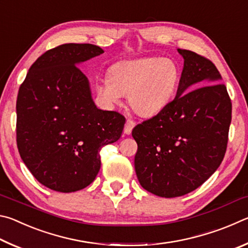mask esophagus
<instances>
[{"mask_svg":"<svg viewBox=\"0 0 248 248\" xmlns=\"http://www.w3.org/2000/svg\"><path fill=\"white\" fill-rule=\"evenodd\" d=\"M134 125H136V121L132 119H127V121H125V124H124V132L125 134H130L132 131V129L134 128Z\"/></svg>","mask_w":248,"mask_h":248,"instance_id":"esophagus-1","label":"esophagus"}]
</instances>
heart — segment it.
<instances>
[{
    "mask_svg": "<svg viewBox=\"0 0 248 248\" xmlns=\"http://www.w3.org/2000/svg\"><path fill=\"white\" fill-rule=\"evenodd\" d=\"M179 78V68L171 59L143 58L112 65L108 77L96 82L95 91L109 106L119 104L123 95H128L132 110L149 117L170 104Z\"/></svg>",
    "mask_w": 248,
    "mask_h": 248,
    "instance_id": "heart-1",
    "label": "heart"
}]
</instances>
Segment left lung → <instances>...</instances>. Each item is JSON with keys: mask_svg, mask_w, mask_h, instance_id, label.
<instances>
[{"mask_svg": "<svg viewBox=\"0 0 248 248\" xmlns=\"http://www.w3.org/2000/svg\"><path fill=\"white\" fill-rule=\"evenodd\" d=\"M178 52L184 69L176 97L132 130L139 183L165 198L197 189L215 173L225 155L232 119V103L226 86L217 83L216 65L190 50Z\"/></svg>", "mask_w": 248, "mask_h": 248, "instance_id": "1", "label": "left lung"}]
</instances>
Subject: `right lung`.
<instances>
[{
  "instance_id": "obj_1",
  "label": "right lung",
  "mask_w": 248,
  "mask_h": 248,
  "mask_svg": "<svg viewBox=\"0 0 248 248\" xmlns=\"http://www.w3.org/2000/svg\"><path fill=\"white\" fill-rule=\"evenodd\" d=\"M102 53L91 44L58 46L33 62L19 86L18 152L33 177L54 191H78L93 183L99 151L123 133L124 117L95 106L78 66Z\"/></svg>"
}]
</instances>
